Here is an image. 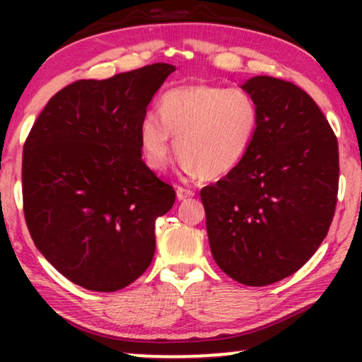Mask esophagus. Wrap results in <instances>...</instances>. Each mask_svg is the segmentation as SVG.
Returning <instances> with one entry per match:
<instances>
[{
	"label": "esophagus",
	"mask_w": 362,
	"mask_h": 362,
	"mask_svg": "<svg viewBox=\"0 0 362 362\" xmlns=\"http://www.w3.org/2000/svg\"><path fill=\"white\" fill-rule=\"evenodd\" d=\"M192 196H194V192H192L191 189H186V187H181V186L176 187V197L180 201L189 199V197H192Z\"/></svg>",
	"instance_id": "esophagus-1"
}]
</instances>
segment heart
<instances>
[{"instance_id":"obj_1","label":"heart","mask_w":362,"mask_h":362,"mask_svg":"<svg viewBox=\"0 0 362 362\" xmlns=\"http://www.w3.org/2000/svg\"><path fill=\"white\" fill-rule=\"evenodd\" d=\"M259 123V105L249 93L199 82L168 90L161 97L160 117L145 113L138 135L151 170H165L175 138L182 171L217 180L244 161Z\"/></svg>"}]
</instances>
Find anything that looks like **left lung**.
<instances>
[{"mask_svg": "<svg viewBox=\"0 0 362 362\" xmlns=\"http://www.w3.org/2000/svg\"><path fill=\"white\" fill-rule=\"evenodd\" d=\"M260 123L244 161L201 201L212 257L239 284L286 279L318 250L334 216L338 140L305 90L275 77L242 83Z\"/></svg>", "mask_w": 362, "mask_h": 362, "instance_id": "left-lung-1", "label": "left lung"}]
</instances>
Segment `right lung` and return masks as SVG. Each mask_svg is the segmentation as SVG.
Segmentation results:
<instances>
[{"label":"right lung","instance_id":"right-lung-1","mask_svg":"<svg viewBox=\"0 0 362 362\" xmlns=\"http://www.w3.org/2000/svg\"><path fill=\"white\" fill-rule=\"evenodd\" d=\"M171 64L59 90L23 151L24 217L34 245L72 284L117 291L155 255V222L175 204L173 186L141 160L140 122Z\"/></svg>","mask_w":362,"mask_h":362}]
</instances>
